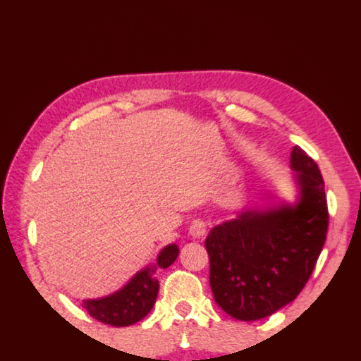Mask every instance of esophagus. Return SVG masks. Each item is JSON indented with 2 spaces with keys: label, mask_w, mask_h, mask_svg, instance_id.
Wrapping results in <instances>:
<instances>
[{
  "label": "esophagus",
  "mask_w": 361,
  "mask_h": 361,
  "mask_svg": "<svg viewBox=\"0 0 361 361\" xmlns=\"http://www.w3.org/2000/svg\"><path fill=\"white\" fill-rule=\"evenodd\" d=\"M204 233H207V222L202 221V219H197L189 227V235L192 238H202Z\"/></svg>",
  "instance_id": "1"
}]
</instances>
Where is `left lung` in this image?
Listing matches in <instances>:
<instances>
[{"label": "left lung", "mask_w": 361, "mask_h": 361, "mask_svg": "<svg viewBox=\"0 0 361 361\" xmlns=\"http://www.w3.org/2000/svg\"><path fill=\"white\" fill-rule=\"evenodd\" d=\"M291 167L300 192L294 207L245 211L204 241L214 300L235 319H263L293 302L326 243L329 209L319 167L298 145Z\"/></svg>", "instance_id": "obj_1"}]
</instances>
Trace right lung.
<instances>
[{"label":"right lung","instance_id":"obj_1","mask_svg":"<svg viewBox=\"0 0 361 361\" xmlns=\"http://www.w3.org/2000/svg\"><path fill=\"white\" fill-rule=\"evenodd\" d=\"M178 247L169 244L161 250L157 264L137 272L120 291L103 299L84 300L82 307L94 319L112 327H126L150 313L159 291L157 269H166L178 257Z\"/></svg>","mask_w":361,"mask_h":361}]
</instances>
